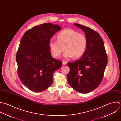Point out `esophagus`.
I'll return each instance as SVG.
<instances>
[{
  "label": "esophagus",
  "instance_id": "34e87169",
  "mask_svg": "<svg viewBox=\"0 0 121 121\" xmlns=\"http://www.w3.org/2000/svg\"><path fill=\"white\" fill-rule=\"evenodd\" d=\"M66 62H63V65H66Z\"/></svg>",
  "mask_w": 121,
  "mask_h": 121
}]
</instances>
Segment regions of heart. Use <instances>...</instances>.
<instances>
[{
    "instance_id": "1",
    "label": "heart",
    "mask_w": 121,
    "mask_h": 121,
    "mask_svg": "<svg viewBox=\"0 0 121 121\" xmlns=\"http://www.w3.org/2000/svg\"><path fill=\"white\" fill-rule=\"evenodd\" d=\"M57 40L51 39L49 42V47L53 56L59 57L65 49L64 57L69 59L73 56L78 58L84 53L86 46V37L72 29H66L57 35Z\"/></svg>"
}]
</instances>
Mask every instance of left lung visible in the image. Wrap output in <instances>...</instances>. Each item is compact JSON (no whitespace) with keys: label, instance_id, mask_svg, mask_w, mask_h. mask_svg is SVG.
I'll return each mask as SVG.
<instances>
[{"label":"left lung","instance_id":"obj_1","mask_svg":"<svg viewBox=\"0 0 121 121\" xmlns=\"http://www.w3.org/2000/svg\"><path fill=\"white\" fill-rule=\"evenodd\" d=\"M73 24L84 32L87 42L82 57L67 64L70 68L67 80L73 89L85 94L93 91L101 83L108 64V56L104 41L99 33L85 26Z\"/></svg>","mask_w":121,"mask_h":121}]
</instances>
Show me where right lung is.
Masks as SVG:
<instances>
[{
	"mask_svg": "<svg viewBox=\"0 0 121 121\" xmlns=\"http://www.w3.org/2000/svg\"><path fill=\"white\" fill-rule=\"evenodd\" d=\"M61 28L50 23L35 26L22 37L16 55L18 74L22 83L30 90L41 92L53 81L54 72L62 62L52 57L49 42Z\"/></svg>",
	"mask_w": 121,
	"mask_h": 121,
	"instance_id": "right-lung-1",
	"label": "right lung"
}]
</instances>
